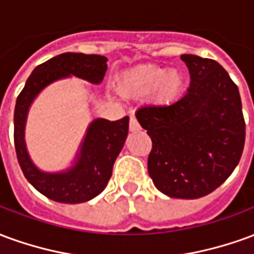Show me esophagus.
Instances as JSON below:
<instances>
[{
    "label": "esophagus",
    "mask_w": 254,
    "mask_h": 254,
    "mask_svg": "<svg viewBox=\"0 0 254 254\" xmlns=\"http://www.w3.org/2000/svg\"><path fill=\"white\" fill-rule=\"evenodd\" d=\"M129 129H130V132H138L141 127H140V124L136 120V117H130V121H129Z\"/></svg>",
    "instance_id": "34e87169"
}]
</instances>
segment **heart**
I'll list each match as a JSON object with an SVG mask.
<instances>
[{
    "label": "heart",
    "instance_id": "heart-1",
    "mask_svg": "<svg viewBox=\"0 0 254 254\" xmlns=\"http://www.w3.org/2000/svg\"><path fill=\"white\" fill-rule=\"evenodd\" d=\"M117 88L125 96L144 98L151 94L155 103L170 105L181 95L184 77L176 69L145 65L125 73Z\"/></svg>",
    "mask_w": 254,
    "mask_h": 254
}]
</instances>
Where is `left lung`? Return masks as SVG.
Returning <instances> with one entry per match:
<instances>
[{"instance_id": "obj_1", "label": "left lung", "mask_w": 254, "mask_h": 254, "mask_svg": "<svg viewBox=\"0 0 254 254\" xmlns=\"http://www.w3.org/2000/svg\"><path fill=\"white\" fill-rule=\"evenodd\" d=\"M190 87L171 105H148L136 118L152 141L148 173L155 187L176 198L207 196L238 165L245 120L238 87L215 60L184 54Z\"/></svg>"}]
</instances>
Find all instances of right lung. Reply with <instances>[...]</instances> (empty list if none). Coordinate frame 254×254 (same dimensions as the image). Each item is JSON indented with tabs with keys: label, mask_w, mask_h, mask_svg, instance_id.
<instances>
[{
	"label": "right lung",
	"mask_w": 254,
	"mask_h": 254,
	"mask_svg": "<svg viewBox=\"0 0 254 254\" xmlns=\"http://www.w3.org/2000/svg\"><path fill=\"white\" fill-rule=\"evenodd\" d=\"M107 58L96 54L64 53L34 69L14 107V148L17 160L36 190L54 201L77 204L88 201L103 190L110 180L113 165L121 152L129 129V117L118 121L98 118L89 125L76 165L64 173L38 170L27 154L24 143L25 118L35 96L46 85L69 74L99 84L107 70Z\"/></svg>",
	"instance_id": "right-lung-1"
}]
</instances>
